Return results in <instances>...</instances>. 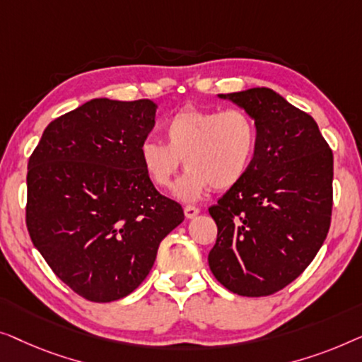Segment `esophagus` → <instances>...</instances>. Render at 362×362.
Here are the masks:
<instances>
[{
	"mask_svg": "<svg viewBox=\"0 0 362 362\" xmlns=\"http://www.w3.org/2000/svg\"><path fill=\"white\" fill-rule=\"evenodd\" d=\"M183 213H185V216L188 218V220H192V218H195L198 213H200V208L197 206H192V205H187L185 208H183Z\"/></svg>",
	"mask_w": 362,
	"mask_h": 362,
	"instance_id": "34e87169",
	"label": "esophagus"
}]
</instances>
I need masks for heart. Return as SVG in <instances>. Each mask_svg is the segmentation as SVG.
<instances>
[{
  "label": "heart",
  "mask_w": 362,
  "mask_h": 362,
  "mask_svg": "<svg viewBox=\"0 0 362 362\" xmlns=\"http://www.w3.org/2000/svg\"><path fill=\"white\" fill-rule=\"evenodd\" d=\"M167 144L147 137L139 146V162L159 188L172 183L183 164L187 172L174 185L182 202H197L210 190H226L241 182L257 152V126L243 110L185 108L164 124Z\"/></svg>",
  "instance_id": "heart-1"
}]
</instances>
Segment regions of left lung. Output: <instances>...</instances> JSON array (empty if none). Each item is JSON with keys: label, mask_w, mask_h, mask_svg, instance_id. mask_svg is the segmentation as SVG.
<instances>
[{"label": "left lung", "mask_w": 362, "mask_h": 362, "mask_svg": "<svg viewBox=\"0 0 362 362\" xmlns=\"http://www.w3.org/2000/svg\"><path fill=\"white\" fill-rule=\"evenodd\" d=\"M257 126V152L244 179L213 205L216 244L208 264L243 297L293 282L327 238L333 206V152L318 124L271 88L218 95Z\"/></svg>", "instance_id": "obj_1"}]
</instances>
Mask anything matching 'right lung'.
<instances>
[{
	"mask_svg": "<svg viewBox=\"0 0 362 362\" xmlns=\"http://www.w3.org/2000/svg\"><path fill=\"white\" fill-rule=\"evenodd\" d=\"M156 111L151 100H90L54 119L29 157V236L55 276L91 302L129 295L183 221L139 162Z\"/></svg>",
	"mask_w": 362,
	"mask_h": 362,
	"instance_id": "1",
	"label": "right lung"
}]
</instances>
